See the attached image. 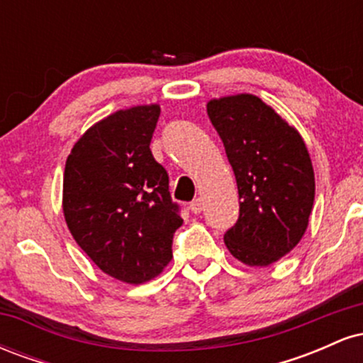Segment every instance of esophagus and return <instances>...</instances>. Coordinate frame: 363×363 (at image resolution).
<instances>
[{
    "instance_id": "34e87169",
    "label": "esophagus",
    "mask_w": 363,
    "mask_h": 363,
    "mask_svg": "<svg viewBox=\"0 0 363 363\" xmlns=\"http://www.w3.org/2000/svg\"><path fill=\"white\" fill-rule=\"evenodd\" d=\"M189 210L193 211L194 215L201 213V211H203V199L201 198L193 199V201H191V205H189Z\"/></svg>"
}]
</instances>
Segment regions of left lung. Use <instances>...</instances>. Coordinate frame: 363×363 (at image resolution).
I'll return each mask as SVG.
<instances>
[{
    "instance_id": "obj_1",
    "label": "left lung",
    "mask_w": 363,
    "mask_h": 363,
    "mask_svg": "<svg viewBox=\"0 0 363 363\" xmlns=\"http://www.w3.org/2000/svg\"><path fill=\"white\" fill-rule=\"evenodd\" d=\"M206 111L234 169L240 199L225 245L245 264H272L298 244L309 223L315 182L306 143L254 95L210 101Z\"/></svg>"
}]
</instances>
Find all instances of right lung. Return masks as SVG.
<instances>
[{"label":"right lung","instance_id":"obj_1","mask_svg":"<svg viewBox=\"0 0 363 363\" xmlns=\"http://www.w3.org/2000/svg\"><path fill=\"white\" fill-rule=\"evenodd\" d=\"M158 116V106H140L91 126L69 153L62 181L73 239L104 273L135 285L167 266L182 225L167 170L150 150Z\"/></svg>","mask_w":363,"mask_h":363}]
</instances>
